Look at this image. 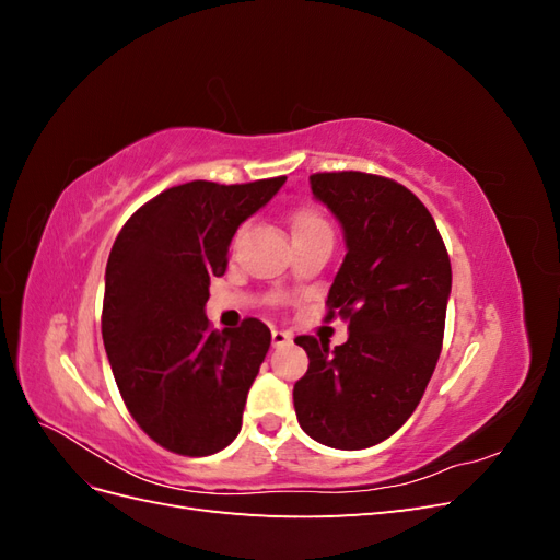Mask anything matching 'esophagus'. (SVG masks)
Listing matches in <instances>:
<instances>
[{
  "mask_svg": "<svg viewBox=\"0 0 560 560\" xmlns=\"http://www.w3.org/2000/svg\"><path fill=\"white\" fill-rule=\"evenodd\" d=\"M270 341H273V348H282L292 341V336L282 329H273L270 331Z\"/></svg>",
  "mask_w": 560,
  "mask_h": 560,
  "instance_id": "obj_1",
  "label": "esophagus"
}]
</instances>
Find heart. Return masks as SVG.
I'll list each match as a JSON object with an SVG mask.
<instances>
[{
	"label": "heart",
	"instance_id": "heart-1",
	"mask_svg": "<svg viewBox=\"0 0 560 560\" xmlns=\"http://www.w3.org/2000/svg\"><path fill=\"white\" fill-rule=\"evenodd\" d=\"M292 229H294V235H301V233H311V231H317V229H329V224H327V219L322 217L317 210L303 208L292 217Z\"/></svg>",
	"mask_w": 560,
	"mask_h": 560
}]
</instances>
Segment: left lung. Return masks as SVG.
I'll return each mask as SVG.
<instances>
[{
  "instance_id": "left-lung-1",
  "label": "left lung",
  "mask_w": 560,
  "mask_h": 560,
  "mask_svg": "<svg viewBox=\"0 0 560 560\" xmlns=\"http://www.w3.org/2000/svg\"><path fill=\"white\" fill-rule=\"evenodd\" d=\"M311 189L346 233L325 319L338 315L350 334L334 350L294 338L308 352L294 409L315 442L360 451L395 434L425 393L444 343L451 259L428 208L395 179L315 173Z\"/></svg>"
}]
</instances>
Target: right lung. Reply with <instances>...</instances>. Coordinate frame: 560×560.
Returning a JSON list of instances; mask_svg holds the SVG:
<instances>
[{"mask_svg": "<svg viewBox=\"0 0 560 560\" xmlns=\"http://www.w3.org/2000/svg\"><path fill=\"white\" fill-rule=\"evenodd\" d=\"M287 177L186 182L135 212L109 252L103 341L135 422L167 451L202 457L243 425L247 393L270 346L257 317L210 329V280L224 276L233 233Z\"/></svg>", "mask_w": 560, "mask_h": 560, "instance_id": "right-lung-1", "label": "right lung"}]
</instances>
